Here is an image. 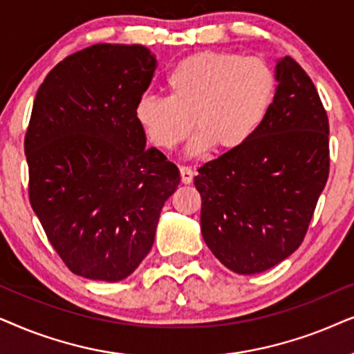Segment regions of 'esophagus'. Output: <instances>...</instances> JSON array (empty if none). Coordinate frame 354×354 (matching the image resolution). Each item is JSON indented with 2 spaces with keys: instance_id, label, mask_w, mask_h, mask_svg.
I'll return each instance as SVG.
<instances>
[{
  "instance_id": "34e87169",
  "label": "esophagus",
  "mask_w": 354,
  "mask_h": 354,
  "mask_svg": "<svg viewBox=\"0 0 354 354\" xmlns=\"http://www.w3.org/2000/svg\"><path fill=\"white\" fill-rule=\"evenodd\" d=\"M180 173H181V181L185 183V185H189V183H192V178H194V171H192V168L181 167Z\"/></svg>"
}]
</instances>
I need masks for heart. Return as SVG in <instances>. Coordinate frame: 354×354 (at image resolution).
Instances as JSON below:
<instances>
[{"mask_svg": "<svg viewBox=\"0 0 354 354\" xmlns=\"http://www.w3.org/2000/svg\"><path fill=\"white\" fill-rule=\"evenodd\" d=\"M168 97L145 93L136 103V121L149 142L173 150L197 129L187 153L215 145L232 150L256 133L270 106L275 77L266 61L228 51L186 56L165 79Z\"/></svg>", "mask_w": 354, "mask_h": 354, "instance_id": "1", "label": "heart"}]
</instances>
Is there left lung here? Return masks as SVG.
<instances>
[{
    "label": "left lung",
    "mask_w": 354,
    "mask_h": 354,
    "mask_svg": "<svg viewBox=\"0 0 354 354\" xmlns=\"http://www.w3.org/2000/svg\"><path fill=\"white\" fill-rule=\"evenodd\" d=\"M275 95L246 142L197 169L201 232L230 270L252 275L290 257L328 178V120L293 58L277 59Z\"/></svg>",
    "instance_id": "left-lung-1"
}]
</instances>
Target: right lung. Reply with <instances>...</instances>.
Masks as SVG:
<instances>
[{
  "instance_id": "1",
  "label": "right lung",
  "mask_w": 354,
  "mask_h": 354,
  "mask_svg": "<svg viewBox=\"0 0 354 354\" xmlns=\"http://www.w3.org/2000/svg\"><path fill=\"white\" fill-rule=\"evenodd\" d=\"M157 58L142 45L69 55L37 91L26 134L29 197L75 275L120 281L144 261L181 178L136 121Z\"/></svg>"
}]
</instances>
